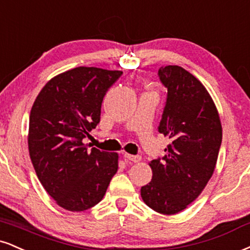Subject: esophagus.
Here are the masks:
<instances>
[{
  "instance_id": "obj_1",
  "label": "esophagus",
  "mask_w": 250,
  "mask_h": 250,
  "mask_svg": "<svg viewBox=\"0 0 250 250\" xmlns=\"http://www.w3.org/2000/svg\"><path fill=\"white\" fill-rule=\"evenodd\" d=\"M123 157L127 159V161L133 162V163H138V162L141 161L140 156H135V155H130V154H125L123 155Z\"/></svg>"
}]
</instances>
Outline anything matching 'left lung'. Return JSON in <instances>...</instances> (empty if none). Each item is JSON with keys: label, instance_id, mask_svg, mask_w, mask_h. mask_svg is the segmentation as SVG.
<instances>
[{"label": "left lung", "instance_id": "obj_1", "mask_svg": "<svg viewBox=\"0 0 250 250\" xmlns=\"http://www.w3.org/2000/svg\"><path fill=\"white\" fill-rule=\"evenodd\" d=\"M167 88L158 131L171 143L149 163L152 179L141 188L144 203L161 214H176L194 201L211 179L222 141L218 109L205 86L177 65L158 70Z\"/></svg>", "mask_w": 250, "mask_h": 250}]
</instances>
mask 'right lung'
<instances>
[{"label":"right lung","instance_id":"obj_1","mask_svg":"<svg viewBox=\"0 0 250 250\" xmlns=\"http://www.w3.org/2000/svg\"><path fill=\"white\" fill-rule=\"evenodd\" d=\"M121 71L72 68L47 81L30 112L28 146L36 174L60 207L81 212L100 203L119 155L83 143L100 122L101 104Z\"/></svg>","mask_w":250,"mask_h":250}]
</instances>
